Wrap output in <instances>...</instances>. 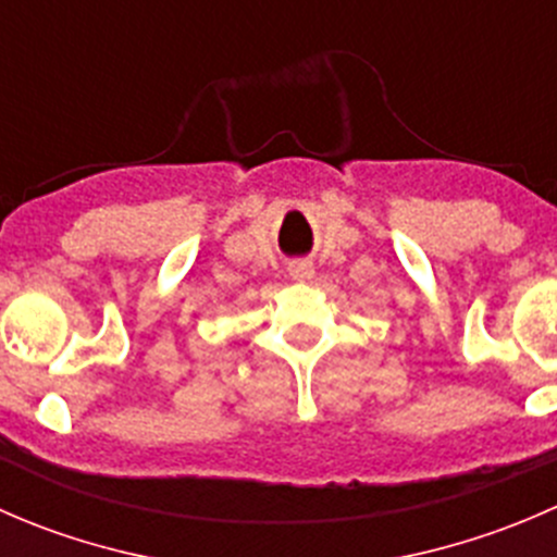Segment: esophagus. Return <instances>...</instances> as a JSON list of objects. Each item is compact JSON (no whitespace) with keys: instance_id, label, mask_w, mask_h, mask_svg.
Instances as JSON below:
<instances>
[{"instance_id":"1","label":"esophagus","mask_w":557,"mask_h":557,"mask_svg":"<svg viewBox=\"0 0 557 557\" xmlns=\"http://www.w3.org/2000/svg\"><path fill=\"white\" fill-rule=\"evenodd\" d=\"M288 274L294 280H310L314 274L312 261H307V258H294V261L288 263Z\"/></svg>"}]
</instances>
